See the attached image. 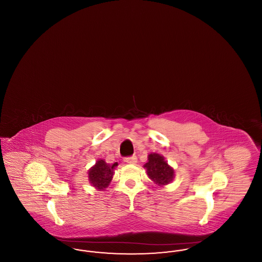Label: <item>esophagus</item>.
Masks as SVG:
<instances>
[{"label":"esophagus","instance_id":"34e87169","mask_svg":"<svg viewBox=\"0 0 262 262\" xmlns=\"http://www.w3.org/2000/svg\"><path fill=\"white\" fill-rule=\"evenodd\" d=\"M125 162L128 163V164H136L137 161V156H130V157H127L125 158Z\"/></svg>","mask_w":262,"mask_h":262}]
</instances>
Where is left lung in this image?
<instances>
[{
  "label": "left lung",
  "mask_w": 262,
  "mask_h": 262,
  "mask_svg": "<svg viewBox=\"0 0 262 262\" xmlns=\"http://www.w3.org/2000/svg\"><path fill=\"white\" fill-rule=\"evenodd\" d=\"M143 167L146 169L148 178L157 187H165L174 180V170L161 154L150 153L148 161Z\"/></svg>",
  "instance_id": "8db88e82"
}]
</instances>
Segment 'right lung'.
<instances>
[{"label": "right lung", "mask_w": 262, "mask_h": 262, "mask_svg": "<svg viewBox=\"0 0 262 262\" xmlns=\"http://www.w3.org/2000/svg\"><path fill=\"white\" fill-rule=\"evenodd\" d=\"M118 166V163L108 164L103 159H98L88 171V181L90 185L97 190H105L110 185L115 174L114 169Z\"/></svg>", "instance_id": "add662e5"}]
</instances>
